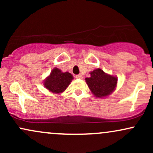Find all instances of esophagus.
<instances>
[{"label":"esophagus","instance_id":"esophagus-1","mask_svg":"<svg viewBox=\"0 0 153 153\" xmlns=\"http://www.w3.org/2000/svg\"><path fill=\"white\" fill-rule=\"evenodd\" d=\"M75 78H78V79H82V75L78 74V75H75Z\"/></svg>","mask_w":153,"mask_h":153}]
</instances>
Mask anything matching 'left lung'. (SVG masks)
<instances>
[{
  "instance_id": "1",
  "label": "left lung",
  "mask_w": 153,
  "mask_h": 153,
  "mask_svg": "<svg viewBox=\"0 0 153 153\" xmlns=\"http://www.w3.org/2000/svg\"><path fill=\"white\" fill-rule=\"evenodd\" d=\"M90 74L91 77L85 78V81L96 97H106L114 91L117 83V77L106 74L100 68L91 72Z\"/></svg>"
}]
</instances>
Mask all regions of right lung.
<instances>
[{"instance_id": "1", "label": "right lung", "mask_w": 153, "mask_h": 153, "mask_svg": "<svg viewBox=\"0 0 153 153\" xmlns=\"http://www.w3.org/2000/svg\"><path fill=\"white\" fill-rule=\"evenodd\" d=\"M73 79V75L70 73H62L58 68H54L44 81V85L51 92L60 94L68 87Z\"/></svg>"}]
</instances>
